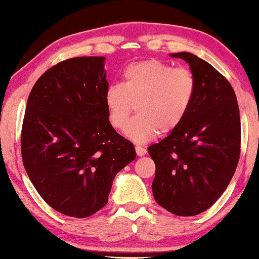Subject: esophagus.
<instances>
[{
  "label": "esophagus",
  "instance_id": "obj_1",
  "mask_svg": "<svg viewBox=\"0 0 259 259\" xmlns=\"http://www.w3.org/2000/svg\"><path fill=\"white\" fill-rule=\"evenodd\" d=\"M146 152H147V150H146L145 147H142V146H136V153H137V156H145Z\"/></svg>",
  "mask_w": 259,
  "mask_h": 259
}]
</instances>
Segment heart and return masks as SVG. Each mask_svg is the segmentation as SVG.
<instances>
[{"label":"heart","instance_id":"heart-1","mask_svg":"<svg viewBox=\"0 0 259 259\" xmlns=\"http://www.w3.org/2000/svg\"><path fill=\"white\" fill-rule=\"evenodd\" d=\"M195 89L189 69L172 68L155 59L130 64L122 84L112 83L104 93L108 121L113 128L123 130L136 106L137 117L127 127L126 136L135 142H147L158 132L165 135L180 126Z\"/></svg>","mask_w":259,"mask_h":259}]
</instances>
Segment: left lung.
Listing matches in <instances>:
<instances>
[{"mask_svg": "<svg viewBox=\"0 0 259 259\" xmlns=\"http://www.w3.org/2000/svg\"><path fill=\"white\" fill-rule=\"evenodd\" d=\"M190 66L195 96L180 126L147 148L155 161L153 198L179 217L210 208L229 185L240 151V117L229 81L191 53L170 54Z\"/></svg>", "mask_w": 259, "mask_h": 259, "instance_id": "left-lung-1", "label": "left lung"}]
</instances>
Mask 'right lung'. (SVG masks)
I'll return each mask as SVG.
<instances>
[{"label": "right lung", "instance_id": "right-lung-1", "mask_svg": "<svg viewBox=\"0 0 259 259\" xmlns=\"http://www.w3.org/2000/svg\"><path fill=\"white\" fill-rule=\"evenodd\" d=\"M104 56L64 60L37 79L21 133L25 170L40 196L59 213L87 218L108 201L117 174L136 151L111 126Z\"/></svg>", "mask_w": 259, "mask_h": 259}]
</instances>
